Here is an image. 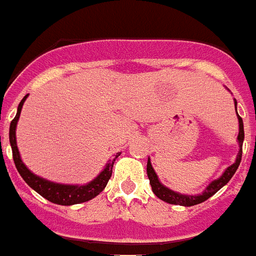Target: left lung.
I'll return each instance as SVG.
<instances>
[{
	"mask_svg": "<svg viewBox=\"0 0 256 256\" xmlns=\"http://www.w3.org/2000/svg\"><path fill=\"white\" fill-rule=\"evenodd\" d=\"M235 100V110H236V99ZM238 120H239V134H238V144H239V152H238L236 160L235 162L232 164L231 166H228L226 170L222 173L219 178L210 181V184L206 185V189L202 190V193H198V194H184V193H178L176 190H172L170 188H168L165 185L160 181L158 176L154 170L153 165L150 162V158H148V166H146V172H148V177L150 180V185H152V189H153L154 194L158 198H161L162 202H169V204H174V206H196V204H200V202H206L210 198H212L214 193L220 190L223 188L224 185L228 184V181L231 180L232 176L235 174V172L240 165L242 161V146H243V141H244V128H243V120H242L239 114H238Z\"/></svg>",
	"mask_w": 256,
	"mask_h": 256,
	"instance_id": "left-lung-1",
	"label": "left lung"
}]
</instances>
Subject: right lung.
Segmentation results:
<instances>
[{"label": "right lung", "instance_id": "right-lung-1", "mask_svg": "<svg viewBox=\"0 0 256 256\" xmlns=\"http://www.w3.org/2000/svg\"><path fill=\"white\" fill-rule=\"evenodd\" d=\"M26 98H28V95H25L22 98V100L20 102L18 107H17V114H16L14 120L10 122V128H9V142H10L12 153H13V161H14L16 168H17L20 176L22 177V180L33 190H36L40 196L46 198L48 202L58 204V206H74V204H80V202H88L91 198H96L98 194L106 188L107 182L110 180L111 173H112V165H114L115 158H118V156L120 153H116L115 158L108 160L104 169L94 180H91L87 184H60V182L46 180V178H42L40 176L34 174L22 162L18 148H17V141H16V128H17V122L20 120L21 108L24 106V102L26 100Z\"/></svg>", "mask_w": 256, "mask_h": 256}]
</instances>
